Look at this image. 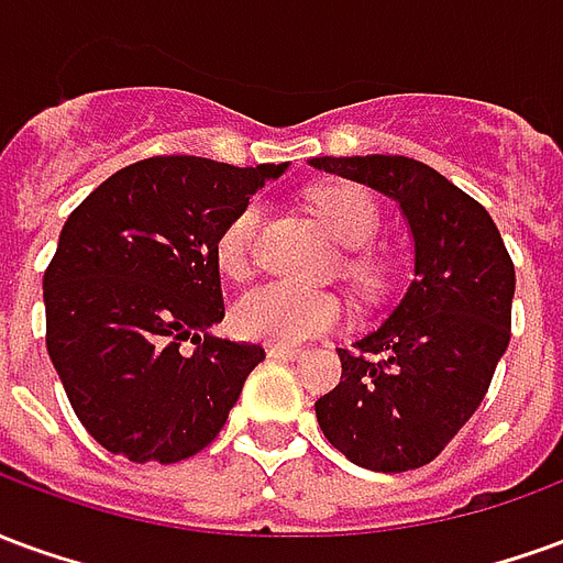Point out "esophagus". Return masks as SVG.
<instances>
[{
	"mask_svg": "<svg viewBox=\"0 0 563 563\" xmlns=\"http://www.w3.org/2000/svg\"><path fill=\"white\" fill-rule=\"evenodd\" d=\"M301 353H305L301 346H280V343L268 346V358H298Z\"/></svg>",
	"mask_w": 563,
	"mask_h": 563,
	"instance_id": "1",
	"label": "esophagus"
}]
</instances>
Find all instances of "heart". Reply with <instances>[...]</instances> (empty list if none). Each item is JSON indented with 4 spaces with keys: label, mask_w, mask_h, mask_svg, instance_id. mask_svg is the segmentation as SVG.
I'll use <instances>...</instances> for the list:
<instances>
[{
    "label": "heart",
    "mask_w": 563,
    "mask_h": 563,
    "mask_svg": "<svg viewBox=\"0 0 563 563\" xmlns=\"http://www.w3.org/2000/svg\"><path fill=\"white\" fill-rule=\"evenodd\" d=\"M310 208L343 246H350L343 256V274L358 289H377L386 280V262L377 250L367 246L379 229L374 196L355 184H322L310 192ZM258 225L262 208L244 205L217 238V262L229 280H246L253 274ZM232 319L234 329L250 341L295 346L338 329L343 322V301L334 292L295 283H265L234 305Z\"/></svg>",
    "instance_id": "1"
}]
</instances>
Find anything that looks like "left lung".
Wrapping results in <instances>:
<instances>
[{
	"instance_id": "1",
	"label": "left lung",
	"mask_w": 563,
	"mask_h": 563,
	"mask_svg": "<svg viewBox=\"0 0 563 563\" xmlns=\"http://www.w3.org/2000/svg\"><path fill=\"white\" fill-rule=\"evenodd\" d=\"M313 168L391 196L410 222L416 277L386 322L341 346L317 401L322 434L367 471L434 461L483 404L512 325L516 268L488 210L410 156H319Z\"/></svg>"
}]
</instances>
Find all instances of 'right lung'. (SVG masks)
<instances>
[{
  "label": "right lung",
  "instance_id": "obj_1",
  "mask_svg": "<svg viewBox=\"0 0 563 563\" xmlns=\"http://www.w3.org/2000/svg\"><path fill=\"white\" fill-rule=\"evenodd\" d=\"M283 172L150 156L71 210L44 271L47 355L108 452L174 464L220 434L265 350L208 331L225 317L217 238Z\"/></svg>",
  "mask_w": 563,
  "mask_h": 563
}]
</instances>
